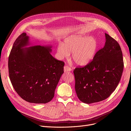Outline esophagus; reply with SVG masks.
Here are the masks:
<instances>
[{
	"label": "esophagus",
	"mask_w": 131,
	"mask_h": 131,
	"mask_svg": "<svg viewBox=\"0 0 131 131\" xmlns=\"http://www.w3.org/2000/svg\"><path fill=\"white\" fill-rule=\"evenodd\" d=\"M64 72H70L72 71L71 68L68 66L67 65H65L64 67Z\"/></svg>",
	"instance_id": "esophagus-1"
}]
</instances>
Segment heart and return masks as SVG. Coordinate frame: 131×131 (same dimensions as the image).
I'll list each match as a JSON object with an SVG mask.
<instances>
[{
    "mask_svg": "<svg viewBox=\"0 0 131 131\" xmlns=\"http://www.w3.org/2000/svg\"><path fill=\"white\" fill-rule=\"evenodd\" d=\"M98 48V42L92 37L72 36L65 39L64 43H59L57 52L59 59L69 57L71 52L72 58L76 64L85 65L94 56Z\"/></svg>",
    "mask_w": 131,
    "mask_h": 131,
    "instance_id": "b5f03b06",
    "label": "heart"
}]
</instances>
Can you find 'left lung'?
Returning <instances> with one entry per match:
<instances>
[{
	"label": "left lung",
	"instance_id": "8db88e82",
	"mask_svg": "<svg viewBox=\"0 0 131 131\" xmlns=\"http://www.w3.org/2000/svg\"><path fill=\"white\" fill-rule=\"evenodd\" d=\"M105 46L95 53L85 66L73 71L78 98L86 104L108 98L121 80L124 68L123 54L117 41L105 33Z\"/></svg>",
	"mask_w": 131,
	"mask_h": 131
}]
</instances>
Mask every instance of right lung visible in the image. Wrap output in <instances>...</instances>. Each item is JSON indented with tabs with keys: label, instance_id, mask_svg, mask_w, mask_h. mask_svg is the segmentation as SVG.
Here are the masks:
<instances>
[{
	"label": "right lung",
	"instance_id": "add662e5",
	"mask_svg": "<svg viewBox=\"0 0 131 131\" xmlns=\"http://www.w3.org/2000/svg\"><path fill=\"white\" fill-rule=\"evenodd\" d=\"M29 37L23 33L14 43L8 58L11 83L23 100L46 104L54 97V90L64 73V62L51 56V47L28 45Z\"/></svg>",
	"mask_w": 131,
	"mask_h": 131
}]
</instances>
